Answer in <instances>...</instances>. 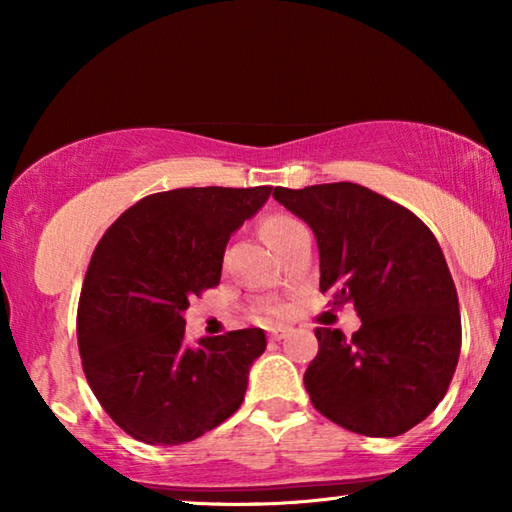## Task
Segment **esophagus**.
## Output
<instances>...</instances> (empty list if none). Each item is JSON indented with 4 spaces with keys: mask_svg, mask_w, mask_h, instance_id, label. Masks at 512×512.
<instances>
[{
    "mask_svg": "<svg viewBox=\"0 0 512 512\" xmlns=\"http://www.w3.org/2000/svg\"><path fill=\"white\" fill-rule=\"evenodd\" d=\"M289 334H291L289 327H271V329H268V339H271V341H282V339H287Z\"/></svg>",
    "mask_w": 512,
    "mask_h": 512,
    "instance_id": "obj_1",
    "label": "esophagus"
}]
</instances>
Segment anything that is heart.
I'll return each mask as SVG.
<instances>
[{"label": "heart", "instance_id": "obj_1", "mask_svg": "<svg viewBox=\"0 0 512 512\" xmlns=\"http://www.w3.org/2000/svg\"><path fill=\"white\" fill-rule=\"evenodd\" d=\"M298 221H293V219H289V216H271V219H266L264 223H262V237L266 239V244L271 246L273 250L280 246V241L289 235L291 230H296L298 228ZM273 316H282L284 311L280 309V307H275L273 311H271Z\"/></svg>", "mask_w": 512, "mask_h": 512}]
</instances>
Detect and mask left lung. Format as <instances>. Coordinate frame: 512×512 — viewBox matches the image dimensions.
<instances>
[{
  "label": "left lung",
  "mask_w": 512,
  "mask_h": 512,
  "mask_svg": "<svg viewBox=\"0 0 512 512\" xmlns=\"http://www.w3.org/2000/svg\"><path fill=\"white\" fill-rule=\"evenodd\" d=\"M314 232L320 291L352 302L359 332L318 327L311 404L361 436H402L443 400L461 354V314L443 250L418 216L354 183L275 187Z\"/></svg>",
  "instance_id": "left-lung-1"
}]
</instances>
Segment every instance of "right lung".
Here are the masks:
<instances>
[{
    "label": "right lung",
    "mask_w": 512,
    "mask_h": 512,
    "mask_svg": "<svg viewBox=\"0 0 512 512\" xmlns=\"http://www.w3.org/2000/svg\"><path fill=\"white\" fill-rule=\"evenodd\" d=\"M273 187L151 194L94 248L79 300L83 372L103 409L146 445L189 443L244 402L264 329L185 343L189 298L221 280L225 246Z\"/></svg>",
    "instance_id": "1"
}]
</instances>
